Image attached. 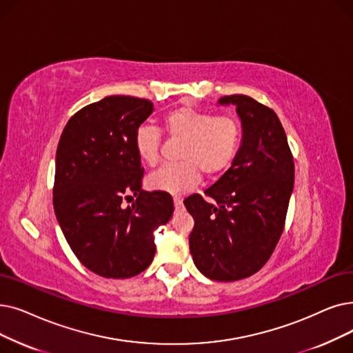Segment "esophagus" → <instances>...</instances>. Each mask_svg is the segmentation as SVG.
Instances as JSON below:
<instances>
[{"mask_svg":"<svg viewBox=\"0 0 353 353\" xmlns=\"http://www.w3.org/2000/svg\"><path fill=\"white\" fill-rule=\"evenodd\" d=\"M173 202H174V208H176V209H180L181 205H183V199L179 197V196H176V197H173Z\"/></svg>","mask_w":353,"mask_h":353,"instance_id":"34e87169","label":"esophagus"}]
</instances>
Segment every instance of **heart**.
<instances>
[{"label":"heart","mask_w":353,"mask_h":353,"mask_svg":"<svg viewBox=\"0 0 353 353\" xmlns=\"http://www.w3.org/2000/svg\"><path fill=\"white\" fill-rule=\"evenodd\" d=\"M163 128L179 145V163L161 165L147 179L151 190L185 194L201 180L218 176L234 161L241 144L239 122L228 115L214 117L193 108H177L163 117ZM137 157L145 165H156L160 159V132L141 127L135 134Z\"/></svg>","instance_id":"b5f03b06"}]
</instances>
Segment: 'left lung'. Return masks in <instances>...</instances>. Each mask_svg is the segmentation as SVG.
Listing matches in <instances>:
<instances>
[{
  "mask_svg": "<svg viewBox=\"0 0 353 353\" xmlns=\"http://www.w3.org/2000/svg\"><path fill=\"white\" fill-rule=\"evenodd\" d=\"M234 105L242 139L232 165L205 194L185 201L194 219L189 236L193 263L205 277L235 281L268 261L285 222L294 188V161L281 122L268 106L247 95L222 97Z\"/></svg>",
  "mask_w": 353,
  "mask_h": 353,
  "instance_id": "obj_1",
  "label": "left lung"
}]
</instances>
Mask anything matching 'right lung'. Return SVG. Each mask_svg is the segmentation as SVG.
Returning <instances> with one entry per match:
<instances>
[{"mask_svg":"<svg viewBox=\"0 0 353 353\" xmlns=\"http://www.w3.org/2000/svg\"><path fill=\"white\" fill-rule=\"evenodd\" d=\"M151 112L147 99L106 97L76 112L60 135L56 219L73 254L101 277L143 272L156 254L154 231L174 210L167 193L141 190L134 139ZM134 196L125 207L123 201Z\"/></svg>","mask_w":353,"mask_h":353,"instance_id":"1","label":"right lung"}]
</instances>
